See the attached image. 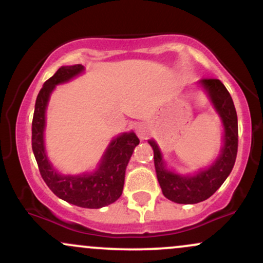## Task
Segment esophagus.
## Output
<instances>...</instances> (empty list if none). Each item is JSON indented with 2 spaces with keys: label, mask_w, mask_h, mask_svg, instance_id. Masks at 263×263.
<instances>
[{
  "label": "esophagus",
  "mask_w": 263,
  "mask_h": 263,
  "mask_svg": "<svg viewBox=\"0 0 263 263\" xmlns=\"http://www.w3.org/2000/svg\"><path fill=\"white\" fill-rule=\"evenodd\" d=\"M136 132H137L138 137H140L141 140H144V138H146L149 134L148 125H146V123H140V125L136 127Z\"/></svg>",
  "instance_id": "obj_1"
}]
</instances>
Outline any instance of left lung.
Returning a JSON list of instances; mask_svg holds the SVG:
<instances>
[{
	"mask_svg": "<svg viewBox=\"0 0 263 263\" xmlns=\"http://www.w3.org/2000/svg\"><path fill=\"white\" fill-rule=\"evenodd\" d=\"M200 84L206 90L224 125V146L218 159L208 170L198 172L195 176L182 177L165 170L158 146L153 140L148 141L155 153L157 178L163 194L167 199L178 204H197L210 198L225 182L236 161L238 142L237 115L230 92L219 79H203L200 80Z\"/></svg>",
	"mask_w": 263,
	"mask_h": 263,
	"instance_id": "left-lung-1",
	"label": "left lung"
}]
</instances>
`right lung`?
<instances>
[{
    "instance_id": "add662e5",
    "label": "right lung",
    "mask_w": 263,
    "mask_h": 263,
    "mask_svg": "<svg viewBox=\"0 0 263 263\" xmlns=\"http://www.w3.org/2000/svg\"><path fill=\"white\" fill-rule=\"evenodd\" d=\"M84 71L81 64L62 66L44 83L35 100L32 121V149L45 184L57 197L87 209H99L121 197L129 158L140 140L134 132L114 138L102 157L98 171L83 176H63L53 168L44 148L45 108L49 96L58 84L66 83Z\"/></svg>"
}]
</instances>
